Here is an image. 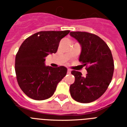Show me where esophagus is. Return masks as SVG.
Returning <instances> with one entry per match:
<instances>
[{
  "label": "esophagus",
  "mask_w": 127,
  "mask_h": 127,
  "mask_svg": "<svg viewBox=\"0 0 127 127\" xmlns=\"http://www.w3.org/2000/svg\"><path fill=\"white\" fill-rule=\"evenodd\" d=\"M67 72H68V74H70V73H71V70L69 69V68H68Z\"/></svg>",
  "instance_id": "esophagus-1"
}]
</instances>
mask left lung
<instances>
[{"mask_svg":"<svg viewBox=\"0 0 127 127\" xmlns=\"http://www.w3.org/2000/svg\"><path fill=\"white\" fill-rule=\"evenodd\" d=\"M70 35L81 45L79 61L88 72L84 77L80 72H71L75 80L70 86V93L78 102H92L104 94L111 83L114 71L111 51L96 35L83 32H72Z\"/></svg>","mask_w":127,"mask_h":127,"instance_id":"obj_1","label":"left lung"}]
</instances>
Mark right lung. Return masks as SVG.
<instances>
[{"instance_id":"1","label":"right lung","mask_w":127,"mask_h":127,"mask_svg":"<svg viewBox=\"0 0 127 127\" xmlns=\"http://www.w3.org/2000/svg\"><path fill=\"white\" fill-rule=\"evenodd\" d=\"M69 30L45 31L31 35L22 43L15 59L19 86L29 97L44 100L53 95L58 83L66 74L63 66L53 68L45 64V58L57 51L60 41Z\"/></svg>"}]
</instances>
